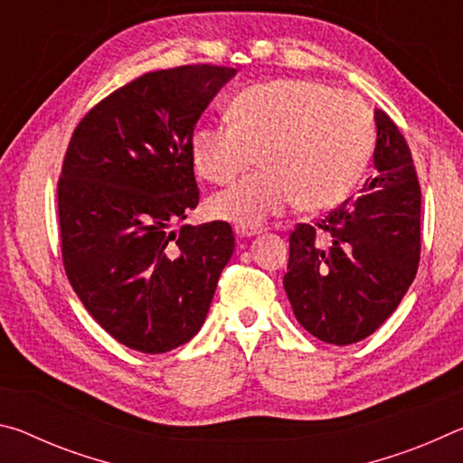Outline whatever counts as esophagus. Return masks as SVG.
<instances>
[{"instance_id": "34e87169", "label": "esophagus", "mask_w": 463, "mask_h": 463, "mask_svg": "<svg viewBox=\"0 0 463 463\" xmlns=\"http://www.w3.org/2000/svg\"><path fill=\"white\" fill-rule=\"evenodd\" d=\"M263 229L261 226H253V224H237L234 226V232L239 234V237H255V234H260Z\"/></svg>"}]
</instances>
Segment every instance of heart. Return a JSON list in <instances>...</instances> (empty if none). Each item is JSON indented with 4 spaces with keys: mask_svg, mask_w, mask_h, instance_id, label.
Segmentation results:
<instances>
[{
    "mask_svg": "<svg viewBox=\"0 0 463 463\" xmlns=\"http://www.w3.org/2000/svg\"><path fill=\"white\" fill-rule=\"evenodd\" d=\"M231 122L200 124L192 135L195 171L214 185L260 161L265 171L218 194L210 213L257 224L298 200L323 210L347 198L370 161L375 127L355 93L310 80H276L242 90Z\"/></svg>",
    "mask_w": 463,
    "mask_h": 463,
    "instance_id": "obj_1",
    "label": "heart"
}]
</instances>
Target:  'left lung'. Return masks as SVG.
<instances>
[{"label": "left lung", "instance_id": "1", "mask_svg": "<svg viewBox=\"0 0 463 463\" xmlns=\"http://www.w3.org/2000/svg\"><path fill=\"white\" fill-rule=\"evenodd\" d=\"M373 167L354 198L289 232L284 276L294 315L310 335L351 345L378 331L401 304L420 260V185L409 143L375 109Z\"/></svg>", "mask_w": 463, "mask_h": 463}]
</instances>
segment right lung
Instances as JSON below:
<instances>
[{
    "label": "right lung",
    "instance_id": "right-lung-1",
    "mask_svg": "<svg viewBox=\"0 0 463 463\" xmlns=\"http://www.w3.org/2000/svg\"><path fill=\"white\" fill-rule=\"evenodd\" d=\"M237 73L184 65L145 73L73 130L57 184L69 284L104 331L140 354L192 339L234 250L229 222L184 224L198 206L192 135Z\"/></svg>",
    "mask_w": 463,
    "mask_h": 463
}]
</instances>
